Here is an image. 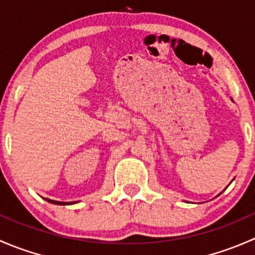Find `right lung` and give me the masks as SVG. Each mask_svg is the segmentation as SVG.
<instances>
[{"instance_id": "right-lung-1", "label": "right lung", "mask_w": 255, "mask_h": 255, "mask_svg": "<svg viewBox=\"0 0 255 255\" xmlns=\"http://www.w3.org/2000/svg\"><path fill=\"white\" fill-rule=\"evenodd\" d=\"M47 200L48 202H50V204H54V205H73V204H75L76 201H74V202H60V201H54V200H50V199H45Z\"/></svg>"}]
</instances>
